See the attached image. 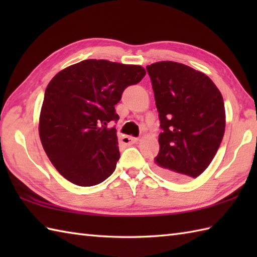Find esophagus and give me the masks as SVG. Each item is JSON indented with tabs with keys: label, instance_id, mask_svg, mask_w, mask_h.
Masks as SVG:
<instances>
[{
	"label": "esophagus",
	"instance_id": "1",
	"mask_svg": "<svg viewBox=\"0 0 257 257\" xmlns=\"http://www.w3.org/2000/svg\"><path fill=\"white\" fill-rule=\"evenodd\" d=\"M137 141H138V138L132 137V136H123L121 138V143L123 145H133L135 143H137Z\"/></svg>",
	"mask_w": 257,
	"mask_h": 257
}]
</instances>
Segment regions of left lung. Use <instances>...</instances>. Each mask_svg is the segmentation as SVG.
<instances>
[{"instance_id":"8db88e82","label":"left lung","mask_w":257,"mask_h":257,"mask_svg":"<svg viewBox=\"0 0 257 257\" xmlns=\"http://www.w3.org/2000/svg\"><path fill=\"white\" fill-rule=\"evenodd\" d=\"M160 128L158 168L169 179L196 178L214 158L225 130L223 97L203 73L176 62L147 66Z\"/></svg>"}]
</instances>
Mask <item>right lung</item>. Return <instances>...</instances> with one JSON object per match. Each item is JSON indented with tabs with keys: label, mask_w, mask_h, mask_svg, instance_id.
<instances>
[{
	"label": "right lung",
	"mask_w": 257,
	"mask_h": 257,
	"mask_svg": "<svg viewBox=\"0 0 257 257\" xmlns=\"http://www.w3.org/2000/svg\"><path fill=\"white\" fill-rule=\"evenodd\" d=\"M138 65L86 59L61 70L45 90L40 138L47 157L62 176L91 187L110 176L120 158L114 106L123 90L145 77Z\"/></svg>",
	"instance_id": "obj_1"
}]
</instances>
